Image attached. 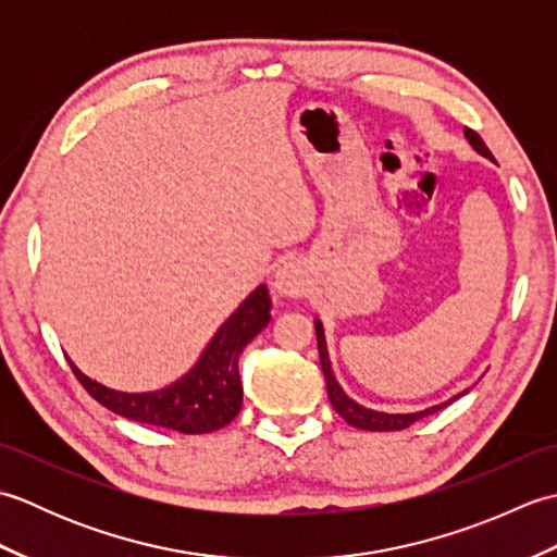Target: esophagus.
<instances>
[{
  "mask_svg": "<svg viewBox=\"0 0 557 557\" xmlns=\"http://www.w3.org/2000/svg\"><path fill=\"white\" fill-rule=\"evenodd\" d=\"M275 289L282 297H301L306 289V272L299 260H287L275 272Z\"/></svg>",
  "mask_w": 557,
  "mask_h": 557,
  "instance_id": "obj_1",
  "label": "esophagus"
}]
</instances>
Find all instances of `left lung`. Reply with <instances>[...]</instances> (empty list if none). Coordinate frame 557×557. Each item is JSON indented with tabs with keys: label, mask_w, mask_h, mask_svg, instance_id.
I'll use <instances>...</instances> for the list:
<instances>
[{
	"label": "left lung",
	"mask_w": 557,
	"mask_h": 557,
	"mask_svg": "<svg viewBox=\"0 0 557 557\" xmlns=\"http://www.w3.org/2000/svg\"><path fill=\"white\" fill-rule=\"evenodd\" d=\"M465 136H467L469 144H471V148H474L476 152H481L483 158H493L491 150L486 148V144H483L481 136L476 132H471V128H465ZM315 337H318V354H321V366H323L330 405L335 407V411L339 413L342 419H345L351 425H357V429H361V431H401V429H407V425H411L413 421L429 417V413L447 407L449 401H455L457 397L469 393V389H465V393H459L457 397L443 401V405H435V407H429V409H423V411H413V413H385V411L369 409V407L359 405V401H354L345 393V389H342V385L337 383V377L333 373V366H330L327 347H325V333H323V323L321 321H315Z\"/></svg>",
	"instance_id": "left-lung-1"
}]
</instances>
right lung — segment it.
<instances>
[{"label": "right lung", "mask_w": 557, "mask_h": 557, "mask_svg": "<svg viewBox=\"0 0 557 557\" xmlns=\"http://www.w3.org/2000/svg\"><path fill=\"white\" fill-rule=\"evenodd\" d=\"M268 321L270 294L260 285L220 325L194 369L156 393H120L81 373L76 363L69 361V366L92 399L124 419L180 433H210L232 423L239 413L244 399L239 354Z\"/></svg>", "instance_id": "right-lung-1"}]
</instances>
